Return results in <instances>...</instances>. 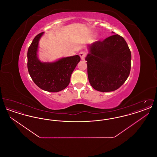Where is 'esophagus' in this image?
<instances>
[{"mask_svg": "<svg viewBox=\"0 0 157 157\" xmlns=\"http://www.w3.org/2000/svg\"><path fill=\"white\" fill-rule=\"evenodd\" d=\"M86 55V53L85 52H81L79 53V56H80V57H81L82 60L85 59V58Z\"/></svg>", "mask_w": 157, "mask_h": 157, "instance_id": "esophagus-1", "label": "esophagus"}]
</instances>
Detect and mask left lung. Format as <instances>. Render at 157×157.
<instances>
[{
	"label": "left lung",
	"instance_id": "8db88e82",
	"mask_svg": "<svg viewBox=\"0 0 157 157\" xmlns=\"http://www.w3.org/2000/svg\"><path fill=\"white\" fill-rule=\"evenodd\" d=\"M88 49L85 60L90 85L100 92L118 90L131 71V53L125 39L113 35L94 42Z\"/></svg>",
	"mask_w": 157,
	"mask_h": 157
}]
</instances>
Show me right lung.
Returning <instances> with one entry per match:
<instances>
[{
  "instance_id": "right-lung-1",
  "label": "right lung",
  "mask_w": 157,
  "mask_h": 157,
  "mask_svg": "<svg viewBox=\"0 0 157 157\" xmlns=\"http://www.w3.org/2000/svg\"><path fill=\"white\" fill-rule=\"evenodd\" d=\"M42 32L33 39L28 51V69L33 81L40 89L51 92L64 90L71 76L81 60L79 55L62 58L53 62H42L37 57L39 41Z\"/></svg>"
}]
</instances>
